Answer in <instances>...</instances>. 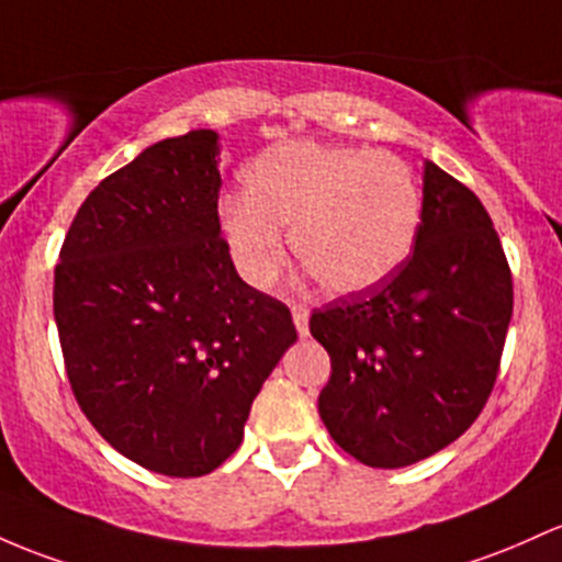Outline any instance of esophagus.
I'll return each instance as SVG.
<instances>
[{
	"instance_id": "34e87169",
	"label": "esophagus",
	"mask_w": 562,
	"mask_h": 562,
	"mask_svg": "<svg viewBox=\"0 0 562 562\" xmlns=\"http://www.w3.org/2000/svg\"><path fill=\"white\" fill-rule=\"evenodd\" d=\"M293 325L299 336H310V312L304 306H293Z\"/></svg>"
}]
</instances>
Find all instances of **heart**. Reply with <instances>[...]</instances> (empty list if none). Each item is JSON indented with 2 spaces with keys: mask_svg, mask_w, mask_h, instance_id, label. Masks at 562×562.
<instances>
[{
  "mask_svg": "<svg viewBox=\"0 0 562 562\" xmlns=\"http://www.w3.org/2000/svg\"><path fill=\"white\" fill-rule=\"evenodd\" d=\"M221 237L256 291L277 282L291 232L301 263L330 293H362L403 267L422 229L416 172L392 151L288 140L243 170V200L221 202Z\"/></svg>",
  "mask_w": 562,
  "mask_h": 562,
  "instance_id": "obj_1",
  "label": "heart"
}]
</instances>
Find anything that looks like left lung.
Wrapping results in <instances>:
<instances>
[{
    "instance_id": "left-lung-1",
    "label": "left lung",
    "mask_w": 562,
    "mask_h": 562,
    "mask_svg": "<svg viewBox=\"0 0 562 562\" xmlns=\"http://www.w3.org/2000/svg\"><path fill=\"white\" fill-rule=\"evenodd\" d=\"M509 319L512 271L488 211L427 162L408 261L312 312V336L330 355L319 418L338 448L379 470L442 451L488 403Z\"/></svg>"
}]
</instances>
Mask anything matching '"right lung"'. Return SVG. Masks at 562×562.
Returning a JSON list of instances; mask_svg holds the SVG:
<instances>
[{
  "mask_svg": "<svg viewBox=\"0 0 562 562\" xmlns=\"http://www.w3.org/2000/svg\"><path fill=\"white\" fill-rule=\"evenodd\" d=\"M218 135L165 138L90 191L60 248L53 312L74 397L144 470L202 477L243 442L295 341L291 310L234 269Z\"/></svg>",
  "mask_w": 562,
  "mask_h": 562,
  "instance_id": "right-lung-1",
  "label": "right lung"
}]
</instances>
